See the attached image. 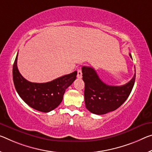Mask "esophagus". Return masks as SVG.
Masks as SVG:
<instances>
[{"mask_svg": "<svg viewBox=\"0 0 152 152\" xmlns=\"http://www.w3.org/2000/svg\"><path fill=\"white\" fill-rule=\"evenodd\" d=\"M82 75H83V73H82V70L80 69H78V74H77V77H78V78H81Z\"/></svg>", "mask_w": 152, "mask_h": 152, "instance_id": "obj_1", "label": "esophagus"}]
</instances>
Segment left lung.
Segmentation results:
<instances>
[{
    "mask_svg": "<svg viewBox=\"0 0 152 152\" xmlns=\"http://www.w3.org/2000/svg\"><path fill=\"white\" fill-rule=\"evenodd\" d=\"M132 58L131 55L129 53ZM85 82V102L86 109L97 115L105 114L118 109L127 99L133 88L136 74L122 86L107 85L101 80L93 67H82Z\"/></svg>",
    "mask_w": 152,
    "mask_h": 152,
    "instance_id": "left-lung-1",
    "label": "left lung"
}]
</instances>
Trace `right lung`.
Masks as SVG:
<instances>
[{"mask_svg": "<svg viewBox=\"0 0 152 152\" xmlns=\"http://www.w3.org/2000/svg\"><path fill=\"white\" fill-rule=\"evenodd\" d=\"M18 55L13 66V79L18 95L29 106L40 112H49L55 109L62 102L66 89L76 80L77 72L48 83H31L18 70Z\"/></svg>", "mask_w": 152, "mask_h": 152, "instance_id": "right-lung-1", "label": "right lung"}]
</instances>
